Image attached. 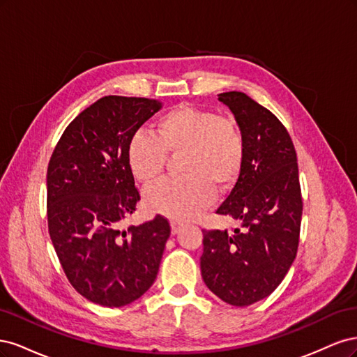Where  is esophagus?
<instances>
[{
	"instance_id": "esophagus-1",
	"label": "esophagus",
	"mask_w": 357,
	"mask_h": 357,
	"mask_svg": "<svg viewBox=\"0 0 357 357\" xmlns=\"http://www.w3.org/2000/svg\"><path fill=\"white\" fill-rule=\"evenodd\" d=\"M181 228H183V223L181 222H171V231H172V234H178Z\"/></svg>"
}]
</instances>
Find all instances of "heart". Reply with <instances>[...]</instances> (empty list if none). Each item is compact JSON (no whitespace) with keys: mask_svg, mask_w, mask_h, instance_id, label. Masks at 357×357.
Here are the masks:
<instances>
[{"mask_svg":"<svg viewBox=\"0 0 357 357\" xmlns=\"http://www.w3.org/2000/svg\"><path fill=\"white\" fill-rule=\"evenodd\" d=\"M169 156H180V178L162 181L146 192L147 207L171 219L202 213L215 189H231L244 165L245 139L232 117L188 104L160 114L155 135L137 132L128 146L134 177L150 186L164 176Z\"/></svg>","mask_w":357,"mask_h":357,"instance_id":"b5f03b06","label":"heart"}]
</instances>
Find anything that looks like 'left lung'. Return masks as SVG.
I'll use <instances>...</instances> for the list:
<instances>
[{"mask_svg":"<svg viewBox=\"0 0 357 357\" xmlns=\"http://www.w3.org/2000/svg\"><path fill=\"white\" fill-rule=\"evenodd\" d=\"M245 139L244 165L218 214L241 229H204L201 274L215 296L247 307L269 296L294 264L302 197L296 152L284 125L243 92L219 93Z\"/></svg>","mask_w":357,"mask_h":357,"instance_id":"1","label":"left lung"}]
</instances>
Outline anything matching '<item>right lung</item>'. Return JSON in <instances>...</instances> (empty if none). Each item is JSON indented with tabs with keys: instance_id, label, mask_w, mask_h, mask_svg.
Instances as JSON below:
<instances>
[{
	"instance_id": "1",
	"label": "right lung",
	"mask_w": 357,
	"mask_h": 357,
	"mask_svg": "<svg viewBox=\"0 0 357 357\" xmlns=\"http://www.w3.org/2000/svg\"><path fill=\"white\" fill-rule=\"evenodd\" d=\"M160 109L158 100L102 96L67 126L49 160L50 240L71 286L102 307L146 294L171 234L160 214L122 229L139 201L128 146Z\"/></svg>"
}]
</instances>
